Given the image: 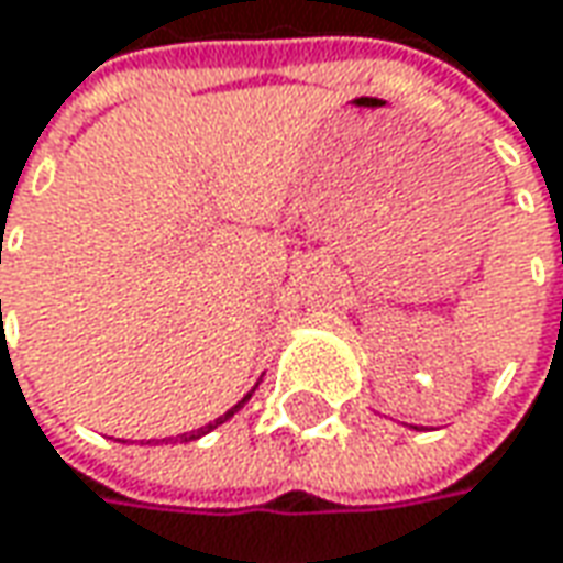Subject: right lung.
<instances>
[{
  "mask_svg": "<svg viewBox=\"0 0 563 563\" xmlns=\"http://www.w3.org/2000/svg\"><path fill=\"white\" fill-rule=\"evenodd\" d=\"M252 393H255V389H252ZM252 393H245L243 398H240V401H236V405H233V408H230V411H223L221 417H218V420H211V423H208V427H199V430H192V433H184V437H180V442H192V439H199V437H205V433H211V430H218V427H221V423H227V420H230V417L236 415V411H240V408H243L245 401H249V398H252Z\"/></svg>",
  "mask_w": 563,
  "mask_h": 563,
  "instance_id": "1",
  "label": "right lung"
}]
</instances>
